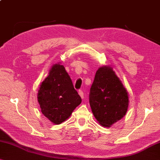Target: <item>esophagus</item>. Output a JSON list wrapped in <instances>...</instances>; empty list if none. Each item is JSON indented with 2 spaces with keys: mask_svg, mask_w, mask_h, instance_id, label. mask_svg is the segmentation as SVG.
I'll use <instances>...</instances> for the list:
<instances>
[{
  "mask_svg": "<svg viewBox=\"0 0 160 160\" xmlns=\"http://www.w3.org/2000/svg\"><path fill=\"white\" fill-rule=\"evenodd\" d=\"M78 94H79V96L81 97V98H82V99H83V92H82V91H81V90H79L78 91Z\"/></svg>",
  "mask_w": 160,
  "mask_h": 160,
  "instance_id": "obj_1",
  "label": "esophagus"
}]
</instances>
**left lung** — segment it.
Instances as JSON below:
<instances>
[{
	"label": "left lung",
	"mask_w": 160,
	"mask_h": 160,
	"mask_svg": "<svg viewBox=\"0 0 160 160\" xmlns=\"http://www.w3.org/2000/svg\"><path fill=\"white\" fill-rule=\"evenodd\" d=\"M129 95L111 66H101L97 71L90 88V107L97 121L110 127L126 115Z\"/></svg>",
	"instance_id": "obj_1"
}]
</instances>
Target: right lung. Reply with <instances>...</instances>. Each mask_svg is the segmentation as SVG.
Masks as SVG:
<instances>
[{
    "instance_id": "1",
    "label": "right lung",
    "mask_w": 160,
    "mask_h": 160,
    "mask_svg": "<svg viewBox=\"0 0 160 160\" xmlns=\"http://www.w3.org/2000/svg\"><path fill=\"white\" fill-rule=\"evenodd\" d=\"M37 98L42 114L54 124L65 122L82 103L69 75L60 62L51 66L48 77L41 83Z\"/></svg>"
}]
</instances>
